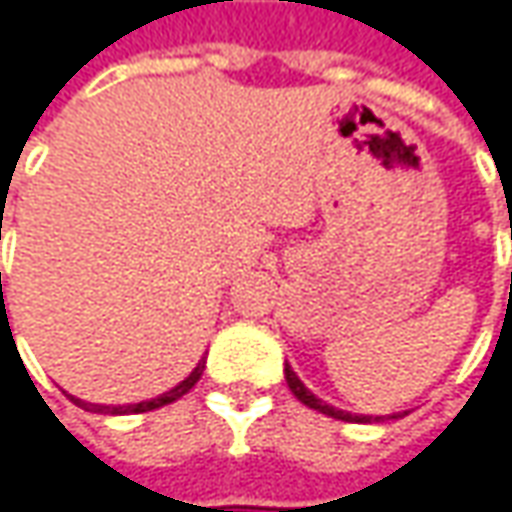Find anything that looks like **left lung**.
Returning <instances> with one entry per match:
<instances>
[{
	"instance_id": "left-lung-1",
	"label": "left lung",
	"mask_w": 512,
	"mask_h": 512,
	"mask_svg": "<svg viewBox=\"0 0 512 512\" xmlns=\"http://www.w3.org/2000/svg\"><path fill=\"white\" fill-rule=\"evenodd\" d=\"M286 384H289V389H292V395L298 398L300 404H306L309 410H318L323 412V415H329V418H338V421H352V424H367V421H372V415H352V412L346 410H338V407H332V404H326V401H321L315 392H309V389L303 387V381H300L298 375L292 372V367L286 364ZM392 418H401V415H392ZM378 421V418H375Z\"/></svg>"
}]
</instances>
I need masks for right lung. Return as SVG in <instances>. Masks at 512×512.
I'll return each instance as SVG.
<instances>
[{"instance_id":"1","label":"right lung","mask_w":512,"mask_h":512,"mask_svg":"<svg viewBox=\"0 0 512 512\" xmlns=\"http://www.w3.org/2000/svg\"><path fill=\"white\" fill-rule=\"evenodd\" d=\"M2 278V275H0ZM203 369H206V361H200L197 367L191 369V375L186 381H180L174 389H168L163 395H157V398H151V401H140V404H128V407H100V404H85V401H79L71 395V401L79 404V407H85V410L91 412H111V415H125V412H148V410H157V407H166L171 401H177V398H183L186 392H189L197 381H200V375H203Z\"/></svg>"}]
</instances>
